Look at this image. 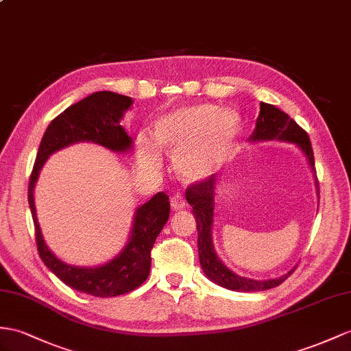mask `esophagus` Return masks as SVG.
<instances>
[{
  "instance_id": "34e87169",
  "label": "esophagus",
  "mask_w": 351,
  "mask_h": 351,
  "mask_svg": "<svg viewBox=\"0 0 351 351\" xmlns=\"http://www.w3.org/2000/svg\"><path fill=\"white\" fill-rule=\"evenodd\" d=\"M186 201L182 195H174L173 198H171V208L173 210H182L184 208Z\"/></svg>"
}]
</instances>
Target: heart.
Instances as JSON below:
<instances>
[{
  "label": "heart",
  "instance_id": "1",
  "mask_svg": "<svg viewBox=\"0 0 351 351\" xmlns=\"http://www.w3.org/2000/svg\"><path fill=\"white\" fill-rule=\"evenodd\" d=\"M240 135V117L213 104L178 108L162 117L155 138L136 136V152L144 169L158 173L162 152L176 158V169L187 182H201L223 167L232 155Z\"/></svg>",
  "mask_w": 351,
  "mask_h": 351
}]
</instances>
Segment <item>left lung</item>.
I'll return each instance as SVG.
<instances>
[{"mask_svg": "<svg viewBox=\"0 0 351 351\" xmlns=\"http://www.w3.org/2000/svg\"><path fill=\"white\" fill-rule=\"evenodd\" d=\"M269 140H280L296 144V146L302 150L313 169V173L315 174L314 155L308 134H306L293 119H290L285 111H281L272 104H267V102H261V111L258 119H256V128L253 134L250 135L249 141L259 143ZM216 182V174H213L199 183L191 184L189 189L186 191V199L192 205V213L196 220V229H198V253L204 274L207 276L213 283L229 290H237V292H261V290H268L281 285L290 274H292L295 268L278 278L252 280L235 274L232 269H229L226 265L220 261L215 250V244H213ZM314 183L319 195L317 177H315Z\"/></svg>", "mask_w": 351, "mask_h": 351, "instance_id": "8db88e82", "label": "left lung"}]
</instances>
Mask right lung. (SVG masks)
Returning <instances> with one entry per match:
<instances>
[{
	"label": "right lung",
	"instance_id": "obj_1",
	"mask_svg": "<svg viewBox=\"0 0 351 351\" xmlns=\"http://www.w3.org/2000/svg\"><path fill=\"white\" fill-rule=\"evenodd\" d=\"M131 106L130 97L101 90L64 110L43 135L28 186V202L41 261L66 286L98 298L128 293L147 280L150 252L169 217L168 196L159 192L135 210L130 240L110 262L99 267H74L58 259L45 243L34 204V187L47 158L74 143L90 141L116 153L131 150L134 141L121 125L125 111Z\"/></svg>",
	"mask_w": 351,
	"mask_h": 351
}]
</instances>
